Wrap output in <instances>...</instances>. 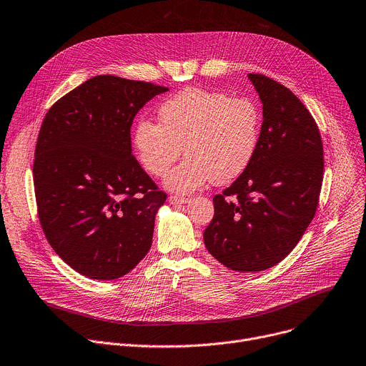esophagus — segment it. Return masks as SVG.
I'll list each match as a JSON object with an SVG mask.
<instances>
[{
	"label": "esophagus",
	"instance_id": "1",
	"mask_svg": "<svg viewBox=\"0 0 366 366\" xmlns=\"http://www.w3.org/2000/svg\"><path fill=\"white\" fill-rule=\"evenodd\" d=\"M168 202L174 204V205L187 204V202H190V198H186V196H180V194H170L168 196Z\"/></svg>",
	"mask_w": 366,
	"mask_h": 366
}]
</instances>
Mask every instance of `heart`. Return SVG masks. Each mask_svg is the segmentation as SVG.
Listing matches in <instances>:
<instances>
[{"label": "heart", "mask_w": 366, "mask_h": 366, "mask_svg": "<svg viewBox=\"0 0 366 366\" xmlns=\"http://www.w3.org/2000/svg\"><path fill=\"white\" fill-rule=\"evenodd\" d=\"M261 112L247 98L219 91L187 88L159 107V123L140 120L134 147L145 170L162 177L180 158H187L165 184L189 193L212 180L224 184L239 177L255 157Z\"/></svg>", "instance_id": "obj_1"}]
</instances>
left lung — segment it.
Here are the masks:
<instances>
[{
    "instance_id": "1",
    "label": "left lung",
    "mask_w": 366,
    "mask_h": 366,
    "mask_svg": "<svg viewBox=\"0 0 366 366\" xmlns=\"http://www.w3.org/2000/svg\"><path fill=\"white\" fill-rule=\"evenodd\" d=\"M249 79L264 111L258 149L237 180L214 196L204 242L222 265L255 272L283 261L311 224L324 148L317 122L289 88L259 73Z\"/></svg>"
}]
</instances>
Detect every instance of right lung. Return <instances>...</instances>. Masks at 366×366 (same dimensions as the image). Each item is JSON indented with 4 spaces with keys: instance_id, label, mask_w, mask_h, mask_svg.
I'll list each match as a JSON object with an SVG mask.
<instances>
[{
    "instance_id": "add662e5",
    "label": "right lung",
    "mask_w": 366,
    "mask_h": 366,
    "mask_svg": "<svg viewBox=\"0 0 366 366\" xmlns=\"http://www.w3.org/2000/svg\"><path fill=\"white\" fill-rule=\"evenodd\" d=\"M165 91L101 74L60 98L42 122L34 161L39 222L55 254L81 275L123 277L151 249L167 193L132 154L130 127Z\"/></svg>"
}]
</instances>
